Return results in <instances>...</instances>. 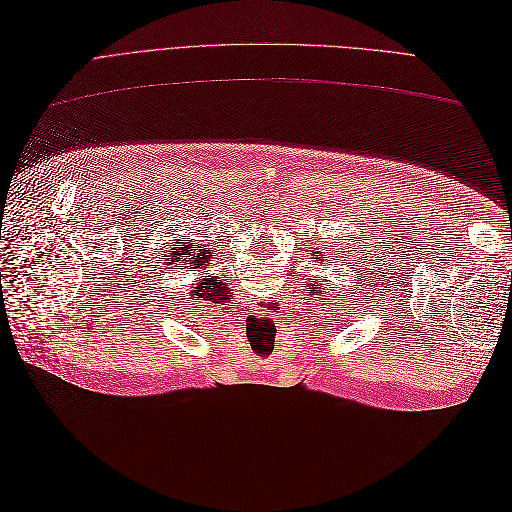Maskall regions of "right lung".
<instances>
[{
    "instance_id": "right-lung-1",
    "label": "right lung",
    "mask_w": 512,
    "mask_h": 512,
    "mask_svg": "<svg viewBox=\"0 0 512 512\" xmlns=\"http://www.w3.org/2000/svg\"><path fill=\"white\" fill-rule=\"evenodd\" d=\"M190 265V269H200L205 262V252L196 254L190 247H181L179 252L173 254V260H170V265ZM194 294H196V301H211V303H220L222 299H226V286L218 280V277H211V275H203V280H198V284L194 286Z\"/></svg>"
}]
</instances>
